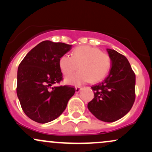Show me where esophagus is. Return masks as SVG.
<instances>
[{
	"label": "esophagus",
	"instance_id": "34e87169",
	"mask_svg": "<svg viewBox=\"0 0 152 152\" xmlns=\"http://www.w3.org/2000/svg\"><path fill=\"white\" fill-rule=\"evenodd\" d=\"M81 89H82L81 87H79V86L76 87V93H78V92H79Z\"/></svg>",
	"mask_w": 152,
	"mask_h": 152
}]
</instances>
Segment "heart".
Listing matches in <instances>:
<instances>
[{"instance_id":"obj_1","label":"heart","mask_w":152,"mask_h":152,"mask_svg":"<svg viewBox=\"0 0 152 152\" xmlns=\"http://www.w3.org/2000/svg\"><path fill=\"white\" fill-rule=\"evenodd\" d=\"M59 68L65 76L72 74L78 69L76 74L65 78L66 83L78 86L90 81L96 83L102 80L111 69V60L109 55L101 51L96 47L81 46L74 48L72 55H63L59 58Z\"/></svg>"}]
</instances>
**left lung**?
I'll return each instance as SVG.
<instances>
[{"mask_svg": "<svg viewBox=\"0 0 152 152\" xmlns=\"http://www.w3.org/2000/svg\"><path fill=\"white\" fill-rule=\"evenodd\" d=\"M111 60L109 76L91 86L94 98L88 109L98 119L114 122L124 116L135 101L136 76L127 58L115 50L107 49Z\"/></svg>", "mask_w": 152, "mask_h": 152, "instance_id": "1", "label": "left lung"}]
</instances>
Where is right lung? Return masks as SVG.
<instances>
[{"label":"right lung","mask_w":152,"mask_h":152,"mask_svg":"<svg viewBox=\"0 0 152 152\" xmlns=\"http://www.w3.org/2000/svg\"><path fill=\"white\" fill-rule=\"evenodd\" d=\"M71 45L44 41L38 43L19 64L16 92L26 116L40 124L50 122L64 112L75 93L70 86L52 87L63 80L59 58Z\"/></svg>","instance_id":"obj_1"}]
</instances>
